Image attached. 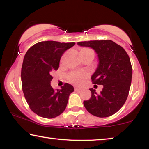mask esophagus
<instances>
[{
	"instance_id": "1",
	"label": "esophagus",
	"mask_w": 149,
	"mask_h": 149,
	"mask_svg": "<svg viewBox=\"0 0 149 149\" xmlns=\"http://www.w3.org/2000/svg\"><path fill=\"white\" fill-rule=\"evenodd\" d=\"M74 89H75V91H79L81 90V89H80V88H79V87H75Z\"/></svg>"
}]
</instances>
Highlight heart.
<instances>
[{"label":"heart","mask_w":149,"mask_h":149,"mask_svg":"<svg viewBox=\"0 0 149 149\" xmlns=\"http://www.w3.org/2000/svg\"><path fill=\"white\" fill-rule=\"evenodd\" d=\"M80 54H92L94 56V51L89 48H83L81 50ZM89 74L85 71L73 72L68 75V79L73 84H80L88 77Z\"/></svg>","instance_id":"1"}]
</instances>
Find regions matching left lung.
Returning <instances> with one entry per match:
<instances>
[{"label": "left lung", "instance_id": "8db88e82", "mask_svg": "<svg viewBox=\"0 0 149 149\" xmlns=\"http://www.w3.org/2000/svg\"><path fill=\"white\" fill-rule=\"evenodd\" d=\"M77 45L92 48L97 54L99 64L91 80L94 84L103 85L99 94L89 89L91 97L84 100V107L95 116H110L122 107L129 94L132 77L130 57L120 45L111 40L79 42Z\"/></svg>", "mask_w": 149, "mask_h": 149}]
</instances>
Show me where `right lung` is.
I'll return each mask as SVG.
<instances>
[{"label": "right lung", "instance_id": "add662e5", "mask_svg": "<svg viewBox=\"0 0 149 149\" xmlns=\"http://www.w3.org/2000/svg\"><path fill=\"white\" fill-rule=\"evenodd\" d=\"M75 42L47 41L37 42L27 50L22 67V90L29 108L35 114L45 118H53L64 112L72 85L65 84L55 91L50 85L51 75L59 68L62 54Z\"/></svg>", "mask_w": 149, "mask_h": 149}]
</instances>
